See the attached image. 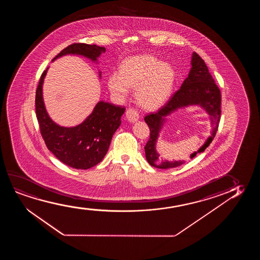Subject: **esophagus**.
<instances>
[{
    "label": "esophagus",
    "mask_w": 260,
    "mask_h": 260,
    "mask_svg": "<svg viewBox=\"0 0 260 260\" xmlns=\"http://www.w3.org/2000/svg\"><path fill=\"white\" fill-rule=\"evenodd\" d=\"M126 117L128 121L131 122H136L139 119V114L134 108H128L126 111Z\"/></svg>",
    "instance_id": "esophagus-1"
}]
</instances>
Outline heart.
I'll list each match as a JSON object with an SVG mask.
<instances>
[{"label":"heart","instance_id":"b5f03b06","mask_svg":"<svg viewBox=\"0 0 260 260\" xmlns=\"http://www.w3.org/2000/svg\"><path fill=\"white\" fill-rule=\"evenodd\" d=\"M176 81L177 73L171 64L144 54L122 61L119 74L112 73L108 76L107 88L119 99H124L129 89H135L139 105L153 110L162 107L171 98Z\"/></svg>","mask_w":260,"mask_h":260}]
</instances>
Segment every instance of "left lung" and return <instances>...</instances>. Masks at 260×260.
<instances>
[{
	"label": "left lung",
	"instance_id": "left-lung-1",
	"mask_svg": "<svg viewBox=\"0 0 260 260\" xmlns=\"http://www.w3.org/2000/svg\"><path fill=\"white\" fill-rule=\"evenodd\" d=\"M191 64L192 68L189 72L188 76L182 83L180 89L156 113L148 114L145 117V121L150 128L149 140L145 146L146 158L148 164L153 167L171 169L185 164V160H160V154L156 150L157 139L166 121V117L179 108L200 106L210 115L213 127L211 135L197 152L190 155L191 159L197 153L204 152V150L212 142L217 133L221 114L220 90L214 82L205 62L196 52L192 54Z\"/></svg>",
	"mask_w": 260,
	"mask_h": 260
}]
</instances>
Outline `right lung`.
<instances>
[{
  "label": "right lung",
  "instance_id": "add662e5",
  "mask_svg": "<svg viewBox=\"0 0 260 260\" xmlns=\"http://www.w3.org/2000/svg\"><path fill=\"white\" fill-rule=\"evenodd\" d=\"M105 51L104 47L95 44L74 43L57 54L52 61L66 55H80L96 63L98 57ZM48 69L41 75L36 89V117L41 134L48 149L63 164L77 170H88L100 164L107 154L113 135L121 125L125 108L100 101L81 124L75 127L57 124L50 117L43 101V81Z\"/></svg>",
  "mask_w": 260,
  "mask_h": 260
}]
</instances>
